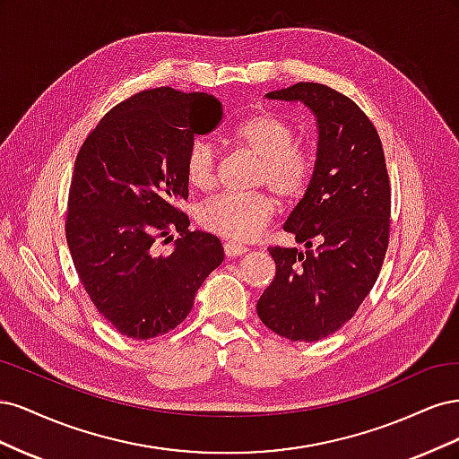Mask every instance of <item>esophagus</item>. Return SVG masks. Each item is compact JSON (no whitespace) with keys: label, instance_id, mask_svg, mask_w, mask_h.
<instances>
[{"label":"esophagus","instance_id":"34e87169","mask_svg":"<svg viewBox=\"0 0 459 459\" xmlns=\"http://www.w3.org/2000/svg\"><path fill=\"white\" fill-rule=\"evenodd\" d=\"M248 251V248L245 247V245H239V243H235V241H228V243H224V253H226V256H241V255H245Z\"/></svg>","mask_w":459,"mask_h":459}]
</instances>
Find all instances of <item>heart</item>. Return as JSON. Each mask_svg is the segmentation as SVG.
I'll return each mask as SVG.
<instances>
[{"label":"heart","mask_w":459,"mask_h":459,"mask_svg":"<svg viewBox=\"0 0 459 459\" xmlns=\"http://www.w3.org/2000/svg\"><path fill=\"white\" fill-rule=\"evenodd\" d=\"M235 145L260 159L255 182L268 186L277 195L295 201L308 189L314 159L308 149L297 145V130L281 115L256 113L247 117L231 132ZM186 178L201 191L216 184L218 151L206 137H193L186 151ZM275 212V201L268 191L218 193L197 206V221L220 238L247 241L268 224Z\"/></svg>","instance_id":"heart-1"}]
</instances>
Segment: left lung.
I'll return each instance as SVG.
<instances>
[{"instance_id": "8db88e82", "label": "left lung", "mask_w": 459, "mask_h": 459, "mask_svg": "<svg viewBox=\"0 0 459 459\" xmlns=\"http://www.w3.org/2000/svg\"><path fill=\"white\" fill-rule=\"evenodd\" d=\"M302 101L317 124L312 182L283 230L311 248L270 247L275 277L258 299L262 324L289 341L339 331L377 281L391 228V186L373 122L349 97L316 82L266 93Z\"/></svg>"}]
</instances>
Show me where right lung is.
Instances as JSON below:
<instances>
[{
	"label": "right lung",
	"instance_id": "obj_1",
	"mask_svg": "<svg viewBox=\"0 0 459 459\" xmlns=\"http://www.w3.org/2000/svg\"><path fill=\"white\" fill-rule=\"evenodd\" d=\"M224 110L214 95L155 88L100 120L80 147L66 211V243L88 297L120 335L147 341L184 322L203 281L224 260L212 233L191 231L186 151ZM180 238L157 257L152 245Z\"/></svg>",
	"mask_w": 459,
	"mask_h": 459
}]
</instances>
